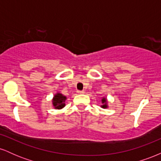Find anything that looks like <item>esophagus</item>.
I'll use <instances>...</instances> for the list:
<instances>
[{
    "label": "esophagus",
    "instance_id": "esophagus-1",
    "mask_svg": "<svg viewBox=\"0 0 161 161\" xmlns=\"http://www.w3.org/2000/svg\"><path fill=\"white\" fill-rule=\"evenodd\" d=\"M77 92H78L79 94H84L85 93L84 91H77Z\"/></svg>",
    "mask_w": 161,
    "mask_h": 161
}]
</instances>
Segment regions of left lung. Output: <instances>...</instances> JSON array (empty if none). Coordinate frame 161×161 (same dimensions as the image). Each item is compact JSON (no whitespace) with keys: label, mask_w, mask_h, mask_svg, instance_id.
I'll list each match as a JSON object with an SVG mask.
<instances>
[{"label":"left lung","mask_w":161,"mask_h":161,"mask_svg":"<svg viewBox=\"0 0 161 161\" xmlns=\"http://www.w3.org/2000/svg\"><path fill=\"white\" fill-rule=\"evenodd\" d=\"M101 102H102V105H101V108H108V101L105 97H103L101 100Z\"/></svg>","instance_id":"8db88e82"}]
</instances>
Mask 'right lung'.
<instances>
[{
    "mask_svg": "<svg viewBox=\"0 0 161 161\" xmlns=\"http://www.w3.org/2000/svg\"><path fill=\"white\" fill-rule=\"evenodd\" d=\"M66 100V96L63 95L60 93H57L54 95L52 100V104L55 109H62L65 107V101Z\"/></svg>",
    "mask_w": 161,
    "mask_h": 161,
    "instance_id": "add662e5",
    "label": "right lung"
}]
</instances>
